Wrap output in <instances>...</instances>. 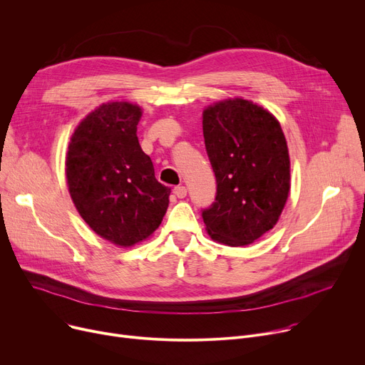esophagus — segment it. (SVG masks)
<instances>
[{"mask_svg":"<svg viewBox=\"0 0 365 365\" xmlns=\"http://www.w3.org/2000/svg\"><path fill=\"white\" fill-rule=\"evenodd\" d=\"M173 192H175V195H176L178 198H185L186 193H187V189H186V186L179 185V186H176V187L173 189Z\"/></svg>","mask_w":365,"mask_h":365,"instance_id":"34e87169","label":"esophagus"}]
</instances>
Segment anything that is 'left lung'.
<instances>
[{
    "instance_id": "1",
    "label": "left lung",
    "mask_w": 365,
    "mask_h": 365,
    "mask_svg": "<svg viewBox=\"0 0 365 365\" xmlns=\"http://www.w3.org/2000/svg\"><path fill=\"white\" fill-rule=\"evenodd\" d=\"M202 132L217 197L202 211L208 236L245 247L272 230L290 190V158L279 120L244 98H227L202 111Z\"/></svg>"
}]
</instances>
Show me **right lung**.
Returning a JSON list of instances; mask_svg holds the SVG:
<instances>
[{
	"mask_svg": "<svg viewBox=\"0 0 365 365\" xmlns=\"http://www.w3.org/2000/svg\"><path fill=\"white\" fill-rule=\"evenodd\" d=\"M142 108L110 101L92 110L70 136L66 154L68 193L85 223L115 247L129 248L158 229L170 187L154 175L138 140Z\"/></svg>",
	"mask_w": 365,
	"mask_h": 365,
	"instance_id": "add662e5",
	"label": "right lung"
}]
</instances>
